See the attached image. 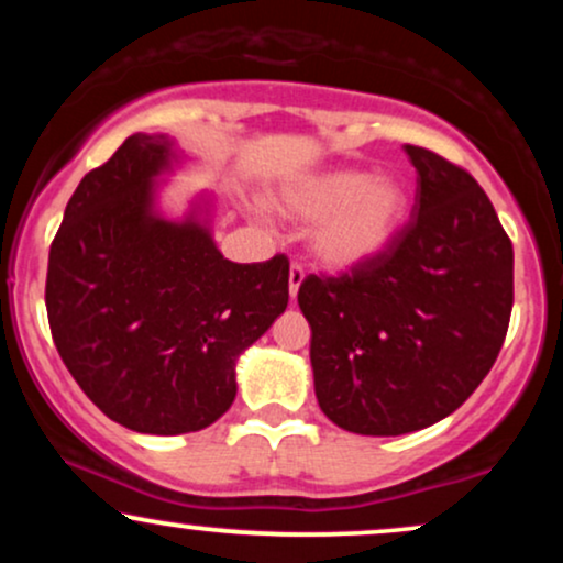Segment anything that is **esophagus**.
<instances>
[{
    "label": "esophagus",
    "mask_w": 563,
    "mask_h": 563,
    "mask_svg": "<svg viewBox=\"0 0 563 563\" xmlns=\"http://www.w3.org/2000/svg\"><path fill=\"white\" fill-rule=\"evenodd\" d=\"M301 280H303V267L299 262H294L290 264V273H288V288H290V296H294V299H296V294H299Z\"/></svg>",
    "instance_id": "esophagus-1"
}]
</instances>
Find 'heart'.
I'll return each instance as SVG.
<instances>
[{
	"label": "heart",
	"instance_id": "heart-1",
	"mask_svg": "<svg viewBox=\"0 0 563 563\" xmlns=\"http://www.w3.org/2000/svg\"><path fill=\"white\" fill-rule=\"evenodd\" d=\"M277 206L314 228L312 249L331 267H354L380 254L407 217V192L389 177L357 169L322 172L286 187Z\"/></svg>",
	"mask_w": 563,
	"mask_h": 563
}]
</instances>
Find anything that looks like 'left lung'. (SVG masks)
<instances>
[{
    "label": "left lung",
    "instance_id": "obj_1",
    "mask_svg": "<svg viewBox=\"0 0 563 563\" xmlns=\"http://www.w3.org/2000/svg\"><path fill=\"white\" fill-rule=\"evenodd\" d=\"M405 153L410 222L373 260L299 286L320 410L365 437L455 412L495 365L514 307V245L487 192L434 151Z\"/></svg>",
    "mask_w": 563,
    "mask_h": 563
}]
</instances>
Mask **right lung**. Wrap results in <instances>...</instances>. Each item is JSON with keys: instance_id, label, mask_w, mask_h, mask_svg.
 Returning a JSON list of instances; mask_svg holds the SVG:
<instances>
[{"instance_id": "obj_1", "label": "right lung", "mask_w": 563, "mask_h": 563, "mask_svg": "<svg viewBox=\"0 0 563 563\" xmlns=\"http://www.w3.org/2000/svg\"><path fill=\"white\" fill-rule=\"evenodd\" d=\"M172 140L132 134L81 179L49 245L47 318L57 354L92 402L140 434L222 418L235 360L288 307V256L224 260L196 219L153 214Z\"/></svg>"}]
</instances>
